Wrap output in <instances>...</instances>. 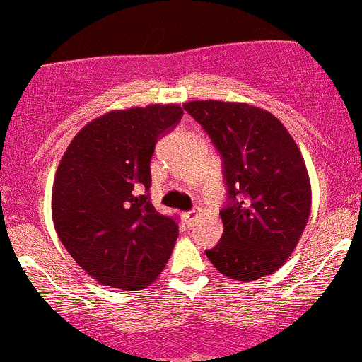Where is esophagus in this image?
<instances>
[{"mask_svg":"<svg viewBox=\"0 0 362 362\" xmlns=\"http://www.w3.org/2000/svg\"><path fill=\"white\" fill-rule=\"evenodd\" d=\"M197 214H199V210H197V208H194V210H190V211H185L183 217H185V221H187L188 224H190V222L194 221L195 217H197Z\"/></svg>","mask_w":362,"mask_h":362,"instance_id":"esophagus-1","label":"esophagus"}]
</instances>
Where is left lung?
Masks as SVG:
<instances>
[{"mask_svg":"<svg viewBox=\"0 0 362 362\" xmlns=\"http://www.w3.org/2000/svg\"><path fill=\"white\" fill-rule=\"evenodd\" d=\"M185 111L222 158V237L206 257L237 281L271 274L296 247L310 214V181L293 136L271 112L247 104L195 100Z\"/></svg>","mask_w":362,"mask_h":362,"instance_id":"1","label":"left lung"}]
</instances>
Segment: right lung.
<instances>
[{"instance_id":"add662e5","label":"right lung","mask_w":362,"mask_h":362,"mask_svg":"<svg viewBox=\"0 0 362 362\" xmlns=\"http://www.w3.org/2000/svg\"><path fill=\"white\" fill-rule=\"evenodd\" d=\"M181 118L175 104L107 112L86 125L62 156L53 224L73 260L100 284L140 289L170 258L179 222L152 206L151 159Z\"/></svg>"}]
</instances>
